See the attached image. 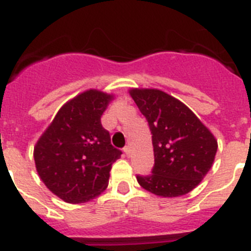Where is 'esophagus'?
<instances>
[{"label":"esophagus","instance_id":"esophagus-1","mask_svg":"<svg viewBox=\"0 0 251 251\" xmlns=\"http://www.w3.org/2000/svg\"><path fill=\"white\" fill-rule=\"evenodd\" d=\"M124 152H125V154L127 156H130V152H131V150H130V147H125V148H124Z\"/></svg>","mask_w":251,"mask_h":251}]
</instances>
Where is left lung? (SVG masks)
Listing matches in <instances>:
<instances>
[{"label": "left lung", "instance_id": "left-lung-1", "mask_svg": "<svg viewBox=\"0 0 251 251\" xmlns=\"http://www.w3.org/2000/svg\"><path fill=\"white\" fill-rule=\"evenodd\" d=\"M128 93L147 117L155 159L151 174L136 177L139 184L159 197L187 195L212 167L216 138L173 96L155 88H131Z\"/></svg>", "mask_w": 251, "mask_h": 251}]
</instances>
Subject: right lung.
I'll return each mask as SVG.
<instances>
[{"label": "right lung", "instance_id": "add662e5", "mask_svg": "<svg viewBox=\"0 0 251 251\" xmlns=\"http://www.w3.org/2000/svg\"><path fill=\"white\" fill-rule=\"evenodd\" d=\"M115 96L87 89L63 104L34 147L36 172L51 193L84 203L108 186L121 151L111 145L101 116Z\"/></svg>", "mask_w": 251, "mask_h": 251}]
</instances>
